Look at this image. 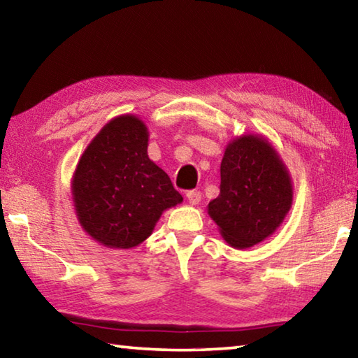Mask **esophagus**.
Here are the masks:
<instances>
[{"mask_svg":"<svg viewBox=\"0 0 358 358\" xmlns=\"http://www.w3.org/2000/svg\"><path fill=\"white\" fill-rule=\"evenodd\" d=\"M186 199H187V202H189L191 205H197L199 202H201V199H202V192L197 191V189L187 191L186 192Z\"/></svg>","mask_w":358,"mask_h":358,"instance_id":"34e87169","label":"esophagus"}]
</instances>
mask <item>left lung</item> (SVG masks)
Returning a JSON list of instances; mask_svg holds the SVG:
<instances>
[{"mask_svg": "<svg viewBox=\"0 0 358 358\" xmlns=\"http://www.w3.org/2000/svg\"><path fill=\"white\" fill-rule=\"evenodd\" d=\"M292 199V178L273 145L243 134L224 151L220 196L208 203V215L230 246L246 250L276 232Z\"/></svg>", "mask_w": 358, "mask_h": 358, "instance_id": "left-lung-1", "label": "left lung"}]
</instances>
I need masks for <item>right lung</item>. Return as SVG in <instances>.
Instances as JSON below:
<instances>
[{
  "instance_id": "add662e5",
  "label": "right lung",
  "mask_w": 358,
  "mask_h": 358,
  "mask_svg": "<svg viewBox=\"0 0 358 358\" xmlns=\"http://www.w3.org/2000/svg\"><path fill=\"white\" fill-rule=\"evenodd\" d=\"M148 138L147 124L136 115L115 117L88 143L72 175L78 222L110 250L138 246L167 208L183 202L169 175L148 157Z\"/></svg>"
}]
</instances>
